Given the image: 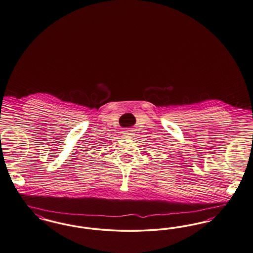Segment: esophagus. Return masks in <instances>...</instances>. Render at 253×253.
Here are the masks:
<instances>
[{
	"label": "esophagus",
	"mask_w": 253,
	"mask_h": 253,
	"mask_svg": "<svg viewBox=\"0 0 253 253\" xmlns=\"http://www.w3.org/2000/svg\"><path fill=\"white\" fill-rule=\"evenodd\" d=\"M123 134L125 135V136H127V137H132V131H130V130H126V131L123 132Z\"/></svg>",
	"instance_id": "obj_1"
}]
</instances>
